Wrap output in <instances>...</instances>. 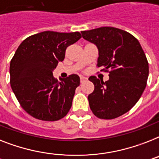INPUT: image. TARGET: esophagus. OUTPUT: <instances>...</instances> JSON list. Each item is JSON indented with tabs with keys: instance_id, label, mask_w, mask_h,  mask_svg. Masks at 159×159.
Returning a JSON list of instances; mask_svg holds the SVG:
<instances>
[{
	"instance_id": "esophagus-1",
	"label": "esophagus",
	"mask_w": 159,
	"mask_h": 159,
	"mask_svg": "<svg viewBox=\"0 0 159 159\" xmlns=\"http://www.w3.org/2000/svg\"><path fill=\"white\" fill-rule=\"evenodd\" d=\"M86 80H87V77H82V76H81V77H80V82H81V83H82V82H86Z\"/></svg>"
}]
</instances>
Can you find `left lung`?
Instances as JSON below:
<instances>
[{
	"label": "left lung",
	"instance_id": "obj_1",
	"mask_svg": "<svg viewBox=\"0 0 159 159\" xmlns=\"http://www.w3.org/2000/svg\"><path fill=\"white\" fill-rule=\"evenodd\" d=\"M82 35L97 46V66L109 72L104 82L95 76L89 77L95 86L88 95L90 108L99 118H116L128 112L144 92L149 76L145 54L134 36L119 28L102 27Z\"/></svg>",
	"mask_w": 159,
	"mask_h": 159
}]
</instances>
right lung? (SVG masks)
Instances as JSON below:
<instances>
[{
    "label": "right lung",
    "instance_id": "1",
    "mask_svg": "<svg viewBox=\"0 0 159 159\" xmlns=\"http://www.w3.org/2000/svg\"><path fill=\"white\" fill-rule=\"evenodd\" d=\"M81 37L78 32L46 31L28 37L18 47L10 61V86L32 117L57 121L68 113L80 77L72 74L59 82L53 70L64 59L67 47Z\"/></svg>",
    "mask_w": 159,
    "mask_h": 159
}]
</instances>
